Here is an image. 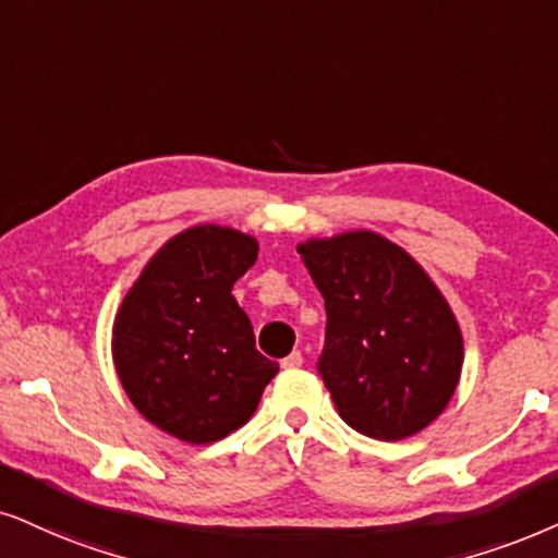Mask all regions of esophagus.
<instances>
[{
	"label": "esophagus",
	"instance_id": "obj_1",
	"mask_svg": "<svg viewBox=\"0 0 558 558\" xmlns=\"http://www.w3.org/2000/svg\"><path fill=\"white\" fill-rule=\"evenodd\" d=\"M301 365H303V355H301V352L299 350H293L291 352V355H288V357H283V368H301Z\"/></svg>",
	"mask_w": 558,
	"mask_h": 558
}]
</instances>
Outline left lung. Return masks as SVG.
Wrapping results in <instances>:
<instances>
[{"mask_svg": "<svg viewBox=\"0 0 558 558\" xmlns=\"http://www.w3.org/2000/svg\"><path fill=\"white\" fill-rule=\"evenodd\" d=\"M299 255L324 295L319 373L340 417L376 440L425 429L463 368L458 319L417 259L371 229L306 239Z\"/></svg>", "mask_w": 558, "mask_h": 558, "instance_id": "1", "label": "left lung"}]
</instances>
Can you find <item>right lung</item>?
<instances>
[{
	"instance_id": "obj_1",
	"label": "right lung",
	"mask_w": 558,
	"mask_h": 558,
	"mask_svg": "<svg viewBox=\"0 0 558 558\" xmlns=\"http://www.w3.org/2000/svg\"><path fill=\"white\" fill-rule=\"evenodd\" d=\"M257 252L255 236L231 227L180 231L144 265L112 322V363L131 404L190 446L242 427L278 373L231 295Z\"/></svg>"
}]
</instances>
